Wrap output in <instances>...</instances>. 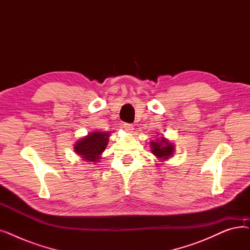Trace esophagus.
Instances as JSON below:
<instances>
[{
	"label": "esophagus",
	"mask_w": 250,
	"mask_h": 250,
	"mask_svg": "<svg viewBox=\"0 0 250 250\" xmlns=\"http://www.w3.org/2000/svg\"><path fill=\"white\" fill-rule=\"evenodd\" d=\"M123 127L126 130L127 133H132L133 130H134V126H133L132 124H124V125H123Z\"/></svg>",
	"instance_id": "34e87169"
}]
</instances>
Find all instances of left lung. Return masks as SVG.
Returning <instances> with one entry per match:
<instances>
[{"label":"left lung","mask_w":250,"mask_h":250,"mask_svg":"<svg viewBox=\"0 0 250 250\" xmlns=\"http://www.w3.org/2000/svg\"><path fill=\"white\" fill-rule=\"evenodd\" d=\"M151 148L152 153L157 157V158L162 161L169 159L174 153V145L165 138L152 141Z\"/></svg>","instance_id":"1"}]
</instances>
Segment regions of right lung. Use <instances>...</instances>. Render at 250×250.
<instances>
[{
  "mask_svg": "<svg viewBox=\"0 0 250 250\" xmlns=\"http://www.w3.org/2000/svg\"><path fill=\"white\" fill-rule=\"evenodd\" d=\"M109 136V133H89L88 136L80 139L75 144L74 150L79 156H81L83 160L93 162L94 164L99 161L100 155L106 148Z\"/></svg>",
  "mask_w": 250,
  "mask_h": 250,
  "instance_id": "obj_1",
  "label": "right lung"
}]
</instances>
